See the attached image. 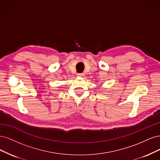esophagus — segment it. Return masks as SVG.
<instances>
[{
  "label": "esophagus",
  "instance_id": "esophagus-1",
  "mask_svg": "<svg viewBox=\"0 0 160 160\" xmlns=\"http://www.w3.org/2000/svg\"><path fill=\"white\" fill-rule=\"evenodd\" d=\"M77 76H80V77H82V76H84V73H78V74H77Z\"/></svg>",
  "mask_w": 160,
  "mask_h": 160
}]
</instances>
